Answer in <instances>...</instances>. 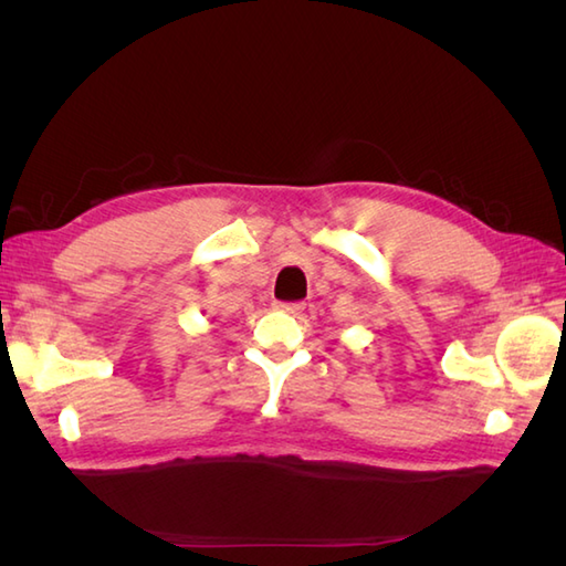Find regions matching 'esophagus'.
<instances>
[{
    "label": "esophagus",
    "mask_w": 566,
    "mask_h": 566,
    "mask_svg": "<svg viewBox=\"0 0 566 566\" xmlns=\"http://www.w3.org/2000/svg\"><path fill=\"white\" fill-rule=\"evenodd\" d=\"M276 311H284V314H292V316H298L304 311V304L302 302H280L274 304Z\"/></svg>",
    "instance_id": "obj_1"
}]
</instances>
